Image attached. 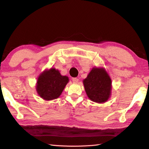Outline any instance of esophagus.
<instances>
[{
	"instance_id": "34e87169",
	"label": "esophagus",
	"mask_w": 149,
	"mask_h": 149,
	"mask_svg": "<svg viewBox=\"0 0 149 149\" xmlns=\"http://www.w3.org/2000/svg\"><path fill=\"white\" fill-rule=\"evenodd\" d=\"M72 82L74 83H77L78 82V79L77 78H72Z\"/></svg>"
}]
</instances>
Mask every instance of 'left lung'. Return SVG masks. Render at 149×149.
Wrapping results in <instances>:
<instances>
[{
  "label": "left lung",
  "instance_id": "left-lung-1",
  "mask_svg": "<svg viewBox=\"0 0 149 149\" xmlns=\"http://www.w3.org/2000/svg\"><path fill=\"white\" fill-rule=\"evenodd\" d=\"M83 84L88 98L93 102L103 103L110 97L111 80L104 68H93Z\"/></svg>",
  "mask_w": 149,
  "mask_h": 149
}]
</instances>
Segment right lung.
<instances>
[{
    "mask_svg": "<svg viewBox=\"0 0 149 149\" xmlns=\"http://www.w3.org/2000/svg\"><path fill=\"white\" fill-rule=\"evenodd\" d=\"M68 82V77L61 75L55 68H51L44 71L39 76L36 91L44 100L56 99L60 96Z\"/></svg>",
    "mask_w": 149,
    "mask_h": 149,
    "instance_id": "right-lung-1",
    "label": "right lung"
}]
</instances>
